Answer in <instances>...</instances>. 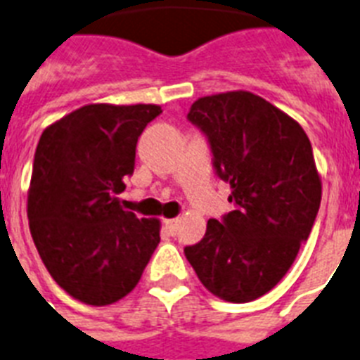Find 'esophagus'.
<instances>
[{
	"instance_id": "obj_1",
	"label": "esophagus",
	"mask_w": 360,
	"mask_h": 360,
	"mask_svg": "<svg viewBox=\"0 0 360 360\" xmlns=\"http://www.w3.org/2000/svg\"><path fill=\"white\" fill-rule=\"evenodd\" d=\"M163 226H165V230H167L171 236H174L178 230V219H165V221H163Z\"/></svg>"
}]
</instances>
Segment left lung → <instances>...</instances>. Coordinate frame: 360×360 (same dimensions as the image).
Returning <instances> with one entry per match:
<instances>
[{"label":"left lung","mask_w":360,"mask_h":360,"mask_svg":"<svg viewBox=\"0 0 360 360\" xmlns=\"http://www.w3.org/2000/svg\"><path fill=\"white\" fill-rule=\"evenodd\" d=\"M189 121L206 132L237 210L207 221L186 257L217 298L246 304L280 283L311 233L322 180L305 130L252 91L200 97Z\"/></svg>","instance_id":"1"}]
</instances>
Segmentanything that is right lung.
<instances>
[{
	"mask_svg": "<svg viewBox=\"0 0 360 360\" xmlns=\"http://www.w3.org/2000/svg\"><path fill=\"white\" fill-rule=\"evenodd\" d=\"M158 105L80 106L40 136L27 217L47 272L86 305L115 304L138 285L160 243V219H138L117 193Z\"/></svg>",
	"mask_w": 360,
	"mask_h": 360,
	"instance_id": "obj_1",
	"label": "right lung"
}]
</instances>
